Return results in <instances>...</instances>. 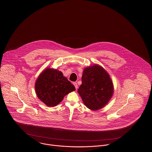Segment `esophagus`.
Here are the masks:
<instances>
[{
	"label": "esophagus",
	"instance_id": "esophagus-1",
	"mask_svg": "<svg viewBox=\"0 0 152 152\" xmlns=\"http://www.w3.org/2000/svg\"><path fill=\"white\" fill-rule=\"evenodd\" d=\"M73 85H74V86L75 87L76 89H77L78 88V85H77V84L76 83H73Z\"/></svg>",
	"mask_w": 152,
	"mask_h": 152
}]
</instances>
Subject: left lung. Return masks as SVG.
I'll use <instances>...</instances> for the list:
<instances>
[{
	"instance_id": "1",
	"label": "left lung",
	"mask_w": 152,
	"mask_h": 152,
	"mask_svg": "<svg viewBox=\"0 0 152 152\" xmlns=\"http://www.w3.org/2000/svg\"><path fill=\"white\" fill-rule=\"evenodd\" d=\"M77 92L85 105L91 110L103 108L112 98L114 88L110 76L100 65L86 67Z\"/></svg>"
}]
</instances>
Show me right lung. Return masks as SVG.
<instances>
[{
  "label": "right lung",
  "instance_id": "right-lung-1",
  "mask_svg": "<svg viewBox=\"0 0 152 152\" xmlns=\"http://www.w3.org/2000/svg\"><path fill=\"white\" fill-rule=\"evenodd\" d=\"M37 97L48 107H55L65 95L75 91V88L63 73L47 68L39 76L35 83Z\"/></svg>",
  "mask_w": 152,
  "mask_h": 152
}]
</instances>
